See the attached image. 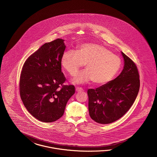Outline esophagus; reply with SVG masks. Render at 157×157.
<instances>
[{"label": "esophagus", "instance_id": "obj_1", "mask_svg": "<svg viewBox=\"0 0 157 157\" xmlns=\"http://www.w3.org/2000/svg\"><path fill=\"white\" fill-rule=\"evenodd\" d=\"M75 90L76 91H77V92H80V91H83V89H82V88H81V87H76L75 88Z\"/></svg>", "mask_w": 157, "mask_h": 157}]
</instances>
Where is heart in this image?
Returning <instances> with one entry per match:
<instances>
[{
    "label": "heart",
    "mask_w": 157,
    "mask_h": 157,
    "mask_svg": "<svg viewBox=\"0 0 157 157\" xmlns=\"http://www.w3.org/2000/svg\"><path fill=\"white\" fill-rule=\"evenodd\" d=\"M61 66L70 75H75L84 64L86 69L72 79L73 84H84L93 81L98 85L110 82L119 71L121 59L103 46L93 43L80 45L76 52H64L61 59Z\"/></svg>",
    "instance_id": "obj_1"
}]
</instances>
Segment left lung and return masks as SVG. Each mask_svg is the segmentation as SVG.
I'll return each instance as SVG.
<instances>
[{"instance_id": "left-lung-1", "label": "left lung", "mask_w": 157, "mask_h": 157, "mask_svg": "<svg viewBox=\"0 0 157 157\" xmlns=\"http://www.w3.org/2000/svg\"><path fill=\"white\" fill-rule=\"evenodd\" d=\"M124 68L114 80L96 89H89L91 118L101 124H111L129 110L138 94L140 75L135 64L123 52Z\"/></svg>"}]
</instances>
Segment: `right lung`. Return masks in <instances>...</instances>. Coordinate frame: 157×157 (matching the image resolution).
<instances>
[{"label": "right lung", "mask_w": 157, "mask_h": 157, "mask_svg": "<svg viewBox=\"0 0 157 157\" xmlns=\"http://www.w3.org/2000/svg\"><path fill=\"white\" fill-rule=\"evenodd\" d=\"M66 46L57 39L44 44L29 57L20 77V95L34 117L52 122L63 115L67 103L75 94V86H64L61 59Z\"/></svg>", "instance_id": "right-lung-1"}]
</instances>
